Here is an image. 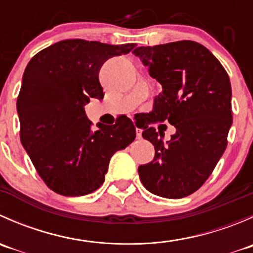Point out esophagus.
<instances>
[{
    "instance_id": "obj_1",
    "label": "esophagus",
    "mask_w": 253,
    "mask_h": 253,
    "mask_svg": "<svg viewBox=\"0 0 253 253\" xmlns=\"http://www.w3.org/2000/svg\"><path fill=\"white\" fill-rule=\"evenodd\" d=\"M136 136H137V139L142 138V129L141 128H136Z\"/></svg>"
}]
</instances>
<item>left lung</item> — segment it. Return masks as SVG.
<instances>
[{"mask_svg": "<svg viewBox=\"0 0 253 253\" xmlns=\"http://www.w3.org/2000/svg\"><path fill=\"white\" fill-rule=\"evenodd\" d=\"M133 53L163 88L149 121L168 120L176 128L167 143L154 127L143 128L155 155L138 168L139 177L154 195L186 197L206 182L225 152L233 124L230 79L208 48L191 40L137 47Z\"/></svg>", "mask_w": 253, "mask_h": 253, "instance_id": "obj_1", "label": "left lung"}]
</instances>
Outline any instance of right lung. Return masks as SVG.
<instances>
[{
  "mask_svg": "<svg viewBox=\"0 0 253 253\" xmlns=\"http://www.w3.org/2000/svg\"><path fill=\"white\" fill-rule=\"evenodd\" d=\"M134 46L62 40L28 63L17 99L20 142L53 192L75 197L98 190L114 153L136 138V127L126 115L112 126L98 124L93 132L84 111L90 98H104L99 82L104 62Z\"/></svg>",
  "mask_w": 253,
  "mask_h": 253,
  "instance_id": "obj_1",
  "label": "right lung"
}]
</instances>
